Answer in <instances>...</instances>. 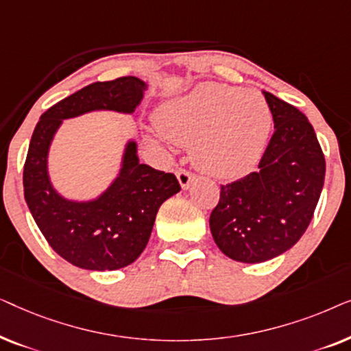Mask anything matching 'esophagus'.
<instances>
[{"instance_id": "obj_1", "label": "esophagus", "mask_w": 351, "mask_h": 351, "mask_svg": "<svg viewBox=\"0 0 351 351\" xmlns=\"http://www.w3.org/2000/svg\"><path fill=\"white\" fill-rule=\"evenodd\" d=\"M176 176H177V179H179V184H180V186L184 190H186L190 186V184L191 182H193V179H195V176L191 174V172H189L186 169H179L176 172Z\"/></svg>"}]
</instances>
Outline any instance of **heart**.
<instances>
[{"label":"heart","mask_w":351,"mask_h":351,"mask_svg":"<svg viewBox=\"0 0 351 351\" xmlns=\"http://www.w3.org/2000/svg\"><path fill=\"white\" fill-rule=\"evenodd\" d=\"M155 123L172 142L193 145L199 169L233 177L247 171L261 156L271 112L261 94L208 83L162 105Z\"/></svg>","instance_id":"heart-1"}]
</instances>
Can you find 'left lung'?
I'll return each instance as SVG.
<instances>
[{"label": "left lung", "mask_w": 351, "mask_h": 351, "mask_svg": "<svg viewBox=\"0 0 351 351\" xmlns=\"http://www.w3.org/2000/svg\"><path fill=\"white\" fill-rule=\"evenodd\" d=\"M275 132L258 171L220 186L210 213L215 244L237 262L278 257L308 228L324 185L326 161L315 129L294 105L265 93Z\"/></svg>", "instance_id": "1"}]
</instances>
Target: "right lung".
<instances>
[{
  "instance_id": "obj_1",
  "label": "right lung",
  "mask_w": 351,
  "mask_h": 351,
  "mask_svg": "<svg viewBox=\"0 0 351 351\" xmlns=\"http://www.w3.org/2000/svg\"><path fill=\"white\" fill-rule=\"evenodd\" d=\"M145 89L136 76L93 83L46 110L33 131L23 195L46 241L71 265L95 271L128 267L145 249L160 206L180 191L174 174L138 162L134 141L126 143L118 177L95 199H66L51 184L47 155L62 121L95 110L134 113Z\"/></svg>"
}]
</instances>
